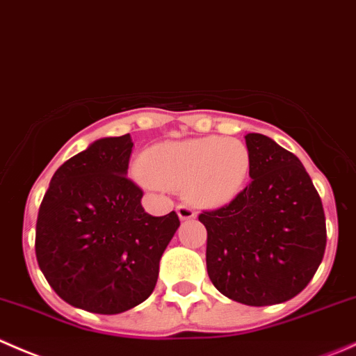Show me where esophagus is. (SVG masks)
Returning <instances> with one entry per match:
<instances>
[{"mask_svg":"<svg viewBox=\"0 0 356 356\" xmlns=\"http://www.w3.org/2000/svg\"><path fill=\"white\" fill-rule=\"evenodd\" d=\"M177 213H178V218L181 221H185V220H193V218H195V211L192 209V207H188V206H178L177 207Z\"/></svg>","mask_w":356,"mask_h":356,"instance_id":"1","label":"esophagus"}]
</instances>
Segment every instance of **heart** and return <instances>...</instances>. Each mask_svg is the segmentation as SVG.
I'll return each mask as SVG.
<instances>
[{
  "instance_id": "obj_1",
  "label": "heart",
  "mask_w": 356,
  "mask_h": 356,
  "mask_svg": "<svg viewBox=\"0 0 356 356\" xmlns=\"http://www.w3.org/2000/svg\"><path fill=\"white\" fill-rule=\"evenodd\" d=\"M142 166L136 175L150 188H185L192 202L221 207L244 190L251 154L241 140L206 136L157 143L143 154Z\"/></svg>"
}]
</instances>
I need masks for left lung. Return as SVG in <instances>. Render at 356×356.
<instances>
[{"instance_id": "left-lung-1", "label": "left lung", "mask_w": 356, "mask_h": 356, "mask_svg": "<svg viewBox=\"0 0 356 356\" xmlns=\"http://www.w3.org/2000/svg\"><path fill=\"white\" fill-rule=\"evenodd\" d=\"M251 183L228 206L199 216L207 230V275L223 296L248 306L289 301L322 263V200L294 154L248 133Z\"/></svg>"}]
</instances>
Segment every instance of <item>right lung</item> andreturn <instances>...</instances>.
I'll return each mask as SVG.
<instances>
[{
    "label": "right lung",
    "instance_id": "add662e5",
    "mask_svg": "<svg viewBox=\"0 0 356 356\" xmlns=\"http://www.w3.org/2000/svg\"><path fill=\"white\" fill-rule=\"evenodd\" d=\"M133 142L107 136L55 171L36 223V258L51 289L74 308L128 312L152 294L178 214L152 216L128 179Z\"/></svg>",
    "mask_w": 356,
    "mask_h": 356
}]
</instances>
